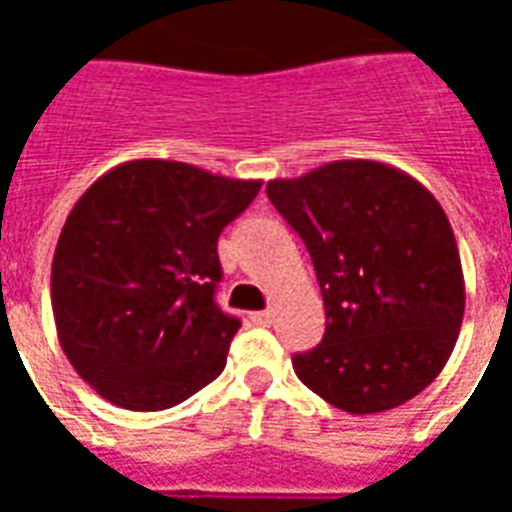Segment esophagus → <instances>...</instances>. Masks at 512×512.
I'll return each instance as SVG.
<instances>
[{
	"instance_id": "34e87169",
	"label": "esophagus",
	"mask_w": 512,
	"mask_h": 512,
	"mask_svg": "<svg viewBox=\"0 0 512 512\" xmlns=\"http://www.w3.org/2000/svg\"><path fill=\"white\" fill-rule=\"evenodd\" d=\"M249 318H252V323H257V326H271V323H274V312L260 310V312H252Z\"/></svg>"
}]
</instances>
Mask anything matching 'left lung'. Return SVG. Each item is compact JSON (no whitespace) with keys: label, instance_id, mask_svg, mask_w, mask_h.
Instances as JSON below:
<instances>
[{"label":"left lung","instance_id":"left-lung-1","mask_svg":"<svg viewBox=\"0 0 512 512\" xmlns=\"http://www.w3.org/2000/svg\"><path fill=\"white\" fill-rule=\"evenodd\" d=\"M312 257L326 307L318 348L293 370L348 414L403 406L450 359L466 285L450 219L403 169L348 158L266 183Z\"/></svg>","mask_w":512,"mask_h":512}]
</instances>
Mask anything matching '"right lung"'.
Instances as JSON below:
<instances>
[{
    "mask_svg": "<svg viewBox=\"0 0 512 512\" xmlns=\"http://www.w3.org/2000/svg\"><path fill=\"white\" fill-rule=\"evenodd\" d=\"M263 180L134 158L76 200L51 260V310L73 370L128 411H164L211 384L241 329L213 290L216 241Z\"/></svg>",
    "mask_w": 512,
    "mask_h": 512,
    "instance_id": "obj_1",
    "label": "right lung"
}]
</instances>
